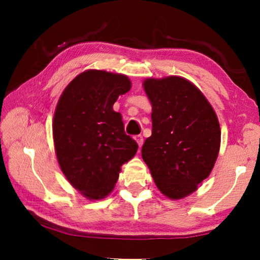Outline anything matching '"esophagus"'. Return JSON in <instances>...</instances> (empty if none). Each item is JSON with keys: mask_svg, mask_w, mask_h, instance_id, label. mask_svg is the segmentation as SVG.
Wrapping results in <instances>:
<instances>
[{"mask_svg": "<svg viewBox=\"0 0 260 260\" xmlns=\"http://www.w3.org/2000/svg\"><path fill=\"white\" fill-rule=\"evenodd\" d=\"M134 140L136 141V142H138L140 148L142 147V144H143V136L142 135H135L134 136Z\"/></svg>", "mask_w": 260, "mask_h": 260, "instance_id": "1", "label": "esophagus"}]
</instances>
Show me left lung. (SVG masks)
I'll return each instance as SVG.
<instances>
[{"mask_svg":"<svg viewBox=\"0 0 260 260\" xmlns=\"http://www.w3.org/2000/svg\"><path fill=\"white\" fill-rule=\"evenodd\" d=\"M143 87L152 107V132L142 158L165 196L183 199L209 177L217 160L221 138L217 114L184 78H150Z\"/></svg>","mask_w":260,"mask_h":260,"instance_id":"left-lung-1","label":"left lung"}]
</instances>
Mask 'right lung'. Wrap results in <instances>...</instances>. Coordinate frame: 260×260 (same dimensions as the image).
<instances>
[{"mask_svg":"<svg viewBox=\"0 0 260 260\" xmlns=\"http://www.w3.org/2000/svg\"><path fill=\"white\" fill-rule=\"evenodd\" d=\"M131 89L124 74L88 70L65 88L52 121L61 172L88 200L113 190L120 167L134 157L138 143L124 131L113 104Z\"/></svg>","mask_w":260,"mask_h":260,"instance_id":"add662e5","label":"right lung"}]
</instances>
